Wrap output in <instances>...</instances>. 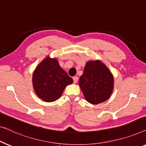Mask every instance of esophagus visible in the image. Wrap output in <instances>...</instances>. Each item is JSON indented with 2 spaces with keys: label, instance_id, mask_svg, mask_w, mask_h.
<instances>
[{
  "label": "esophagus",
  "instance_id": "esophagus-1",
  "mask_svg": "<svg viewBox=\"0 0 146 146\" xmlns=\"http://www.w3.org/2000/svg\"><path fill=\"white\" fill-rule=\"evenodd\" d=\"M73 79L74 83H77L78 81V77H77V76H75V77H73Z\"/></svg>",
  "mask_w": 146,
  "mask_h": 146
}]
</instances>
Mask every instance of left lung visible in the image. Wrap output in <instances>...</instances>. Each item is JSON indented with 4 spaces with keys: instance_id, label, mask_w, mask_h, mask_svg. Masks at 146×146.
Segmentation results:
<instances>
[{
    "instance_id": "1",
    "label": "left lung",
    "mask_w": 146,
    "mask_h": 146,
    "mask_svg": "<svg viewBox=\"0 0 146 146\" xmlns=\"http://www.w3.org/2000/svg\"><path fill=\"white\" fill-rule=\"evenodd\" d=\"M79 85L86 100L92 104H98L110 98L114 89V77L101 61H89Z\"/></svg>"
}]
</instances>
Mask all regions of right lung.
<instances>
[{
    "instance_id": "1",
    "label": "right lung",
    "mask_w": 146,
    "mask_h": 146,
    "mask_svg": "<svg viewBox=\"0 0 146 146\" xmlns=\"http://www.w3.org/2000/svg\"><path fill=\"white\" fill-rule=\"evenodd\" d=\"M72 78L60 67L56 58L50 56L36 67L32 76V84L36 95L45 102H51L60 98Z\"/></svg>"
}]
</instances>
